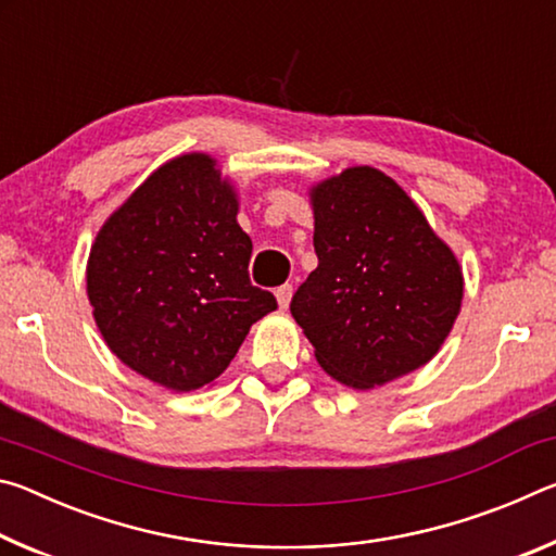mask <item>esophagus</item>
<instances>
[{
    "label": "esophagus",
    "mask_w": 556,
    "mask_h": 556,
    "mask_svg": "<svg viewBox=\"0 0 556 556\" xmlns=\"http://www.w3.org/2000/svg\"><path fill=\"white\" fill-rule=\"evenodd\" d=\"M275 296H277V304H279V308H287V306H289V301H291V285H281V287H277Z\"/></svg>",
    "instance_id": "34e87169"
}]
</instances>
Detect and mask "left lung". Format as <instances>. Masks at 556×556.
Wrapping results in <instances>:
<instances>
[{"label": "left lung", "mask_w": 556, "mask_h": 556, "mask_svg": "<svg viewBox=\"0 0 556 556\" xmlns=\"http://www.w3.org/2000/svg\"><path fill=\"white\" fill-rule=\"evenodd\" d=\"M318 267L291 299L321 368L372 390L427 365L454 328L464 271L402 186L351 166L308 191Z\"/></svg>", "instance_id": "8db88e82"}]
</instances>
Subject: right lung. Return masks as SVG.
<instances>
[{
	"label": "right lung",
	"instance_id": "1",
	"mask_svg": "<svg viewBox=\"0 0 556 556\" xmlns=\"http://www.w3.org/2000/svg\"><path fill=\"white\" fill-rule=\"evenodd\" d=\"M238 208L211 154H181L135 188L90 248L88 299L102 338L166 390L211 384L250 326L277 308L250 281L252 240Z\"/></svg>",
	"mask_w": 556,
	"mask_h": 556
}]
</instances>
